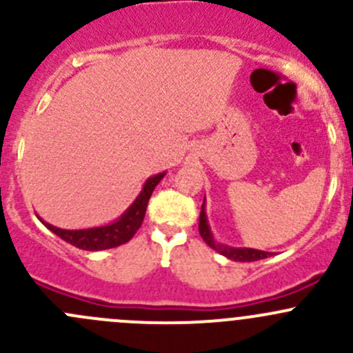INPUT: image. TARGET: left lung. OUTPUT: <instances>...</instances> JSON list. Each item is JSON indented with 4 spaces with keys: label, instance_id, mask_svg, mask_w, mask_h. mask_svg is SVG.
<instances>
[{
    "label": "left lung",
    "instance_id": "left-lung-1",
    "mask_svg": "<svg viewBox=\"0 0 353 353\" xmlns=\"http://www.w3.org/2000/svg\"><path fill=\"white\" fill-rule=\"evenodd\" d=\"M199 236L203 237L206 244L212 249H215L216 252L223 254L225 258L234 259V261H258V259L268 258L270 252L259 251V249H251V248H229V245H223L215 243L212 236V230H210L208 220H206L205 213V201L201 205V213H199Z\"/></svg>",
    "mask_w": 353,
    "mask_h": 353
}]
</instances>
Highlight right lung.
Masks as SVG:
<instances>
[{
	"label": "right lung",
	"mask_w": 353,
	"mask_h": 353,
	"mask_svg": "<svg viewBox=\"0 0 353 353\" xmlns=\"http://www.w3.org/2000/svg\"><path fill=\"white\" fill-rule=\"evenodd\" d=\"M163 176H165V172L157 174L154 177H148L143 190L138 194V198L134 199L133 205H131L116 222L109 223V225L94 227V229L66 230L51 225V223L44 222L42 219L39 220H41L51 232H54L56 236L61 237L63 241L74 245V248L83 249V251H101V249L117 248V245L128 243V241L137 234V230L141 227V222H143L145 219V212H147L148 199H150L155 186L160 183V179H162Z\"/></svg>",
	"instance_id": "obj_1"
}]
</instances>
